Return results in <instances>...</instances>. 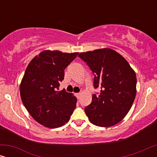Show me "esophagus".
Instances as JSON below:
<instances>
[{
	"label": "esophagus",
	"instance_id": "1",
	"mask_svg": "<svg viewBox=\"0 0 157 157\" xmlns=\"http://www.w3.org/2000/svg\"><path fill=\"white\" fill-rule=\"evenodd\" d=\"M75 95H76L77 98H79V97H80V96H81V94L80 93H76V94H75Z\"/></svg>",
	"mask_w": 157,
	"mask_h": 157
}]
</instances>
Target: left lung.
Here are the masks:
<instances>
[{
  "label": "left lung",
  "instance_id": "left-lung-1",
  "mask_svg": "<svg viewBox=\"0 0 157 157\" xmlns=\"http://www.w3.org/2000/svg\"><path fill=\"white\" fill-rule=\"evenodd\" d=\"M82 59L94 75V89L98 95L85 107L86 114L94 125L109 127L119 123L132 107L136 94V77L127 61L110 48L81 53Z\"/></svg>",
  "mask_w": 157,
  "mask_h": 157
}]
</instances>
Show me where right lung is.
<instances>
[{
    "label": "right lung",
    "mask_w": 157,
    "mask_h": 157,
    "mask_svg": "<svg viewBox=\"0 0 157 157\" xmlns=\"http://www.w3.org/2000/svg\"><path fill=\"white\" fill-rule=\"evenodd\" d=\"M78 53L44 51L31 60L21 81L23 104L38 123L58 128L69 121L77 99L65 89L59 90L64 78V69Z\"/></svg>",
    "instance_id": "add662e5"
}]
</instances>
